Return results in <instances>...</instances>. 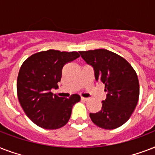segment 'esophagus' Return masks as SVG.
Masks as SVG:
<instances>
[{
	"label": "esophagus",
	"instance_id": "obj_1",
	"mask_svg": "<svg viewBox=\"0 0 155 155\" xmlns=\"http://www.w3.org/2000/svg\"><path fill=\"white\" fill-rule=\"evenodd\" d=\"M81 100H82V101H87L89 100V98H86V97H81Z\"/></svg>",
	"mask_w": 155,
	"mask_h": 155
}]
</instances>
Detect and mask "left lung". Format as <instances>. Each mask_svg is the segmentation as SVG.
I'll list each match as a JSON object with an SVG mask.
<instances>
[{
  "instance_id": "1",
  "label": "left lung",
  "mask_w": 155,
  "mask_h": 155,
  "mask_svg": "<svg viewBox=\"0 0 155 155\" xmlns=\"http://www.w3.org/2000/svg\"><path fill=\"white\" fill-rule=\"evenodd\" d=\"M84 60L92 66L97 81L104 84L106 99L101 109L90 113L95 125L113 130L125 124L132 115L139 98V82L132 66L121 56L105 49L80 51Z\"/></svg>"
}]
</instances>
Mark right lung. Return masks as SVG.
<instances>
[{
	"instance_id": "right-lung-1",
	"label": "right lung",
	"mask_w": 155,
	"mask_h": 155,
	"mask_svg": "<svg viewBox=\"0 0 155 155\" xmlns=\"http://www.w3.org/2000/svg\"><path fill=\"white\" fill-rule=\"evenodd\" d=\"M80 57L76 51L48 50L34 54L22 63L17 80L18 101L28 117L39 127L56 130L71 117L73 105L80 101L77 94L69 98L53 95L58 87L62 69Z\"/></svg>"
}]
</instances>
